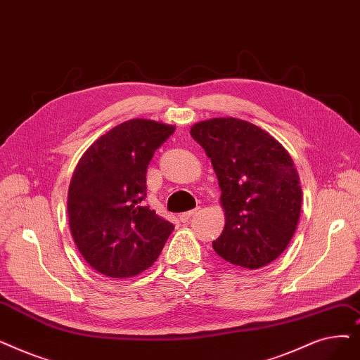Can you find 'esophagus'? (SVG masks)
Here are the masks:
<instances>
[{
	"label": "esophagus",
	"instance_id": "1",
	"mask_svg": "<svg viewBox=\"0 0 360 360\" xmlns=\"http://www.w3.org/2000/svg\"><path fill=\"white\" fill-rule=\"evenodd\" d=\"M198 212V209H194V210H190V212H185V213H181L179 214V219H181V222H188L190 219H191V216L193 214H195Z\"/></svg>",
	"mask_w": 360,
	"mask_h": 360
}]
</instances>
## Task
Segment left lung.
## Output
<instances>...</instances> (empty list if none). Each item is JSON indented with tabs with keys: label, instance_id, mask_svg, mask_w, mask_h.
<instances>
[{
	"label": "left lung",
	"instance_id": "8db88e82",
	"mask_svg": "<svg viewBox=\"0 0 360 360\" xmlns=\"http://www.w3.org/2000/svg\"><path fill=\"white\" fill-rule=\"evenodd\" d=\"M190 134L222 191L225 228L214 252L241 268L266 266L283 255L300 219L302 186L291 155L269 132L236 117L197 122Z\"/></svg>",
	"mask_w": 360,
	"mask_h": 360
}]
</instances>
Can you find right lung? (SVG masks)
<instances>
[{"mask_svg": "<svg viewBox=\"0 0 360 360\" xmlns=\"http://www.w3.org/2000/svg\"><path fill=\"white\" fill-rule=\"evenodd\" d=\"M174 124L131 119L101 135L82 154L68 193L69 226L89 266L129 278L158 260L174 225L144 205L146 174Z\"/></svg>", "mask_w": 360, "mask_h": 360, "instance_id": "obj_1", "label": "right lung"}]
</instances>
